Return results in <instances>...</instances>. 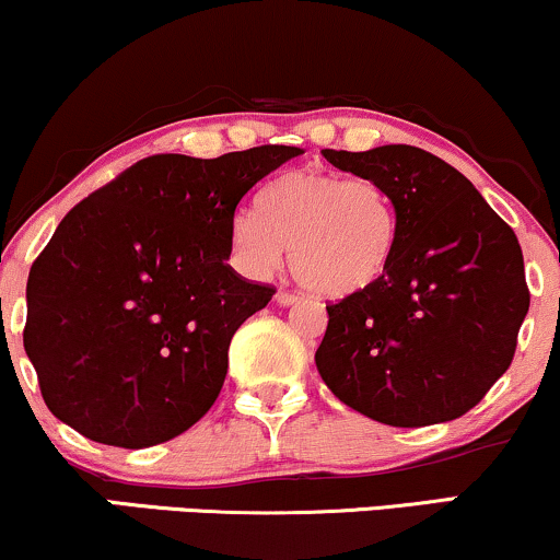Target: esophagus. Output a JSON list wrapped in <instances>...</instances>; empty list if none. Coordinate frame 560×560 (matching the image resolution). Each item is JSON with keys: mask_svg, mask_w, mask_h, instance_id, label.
<instances>
[{"mask_svg": "<svg viewBox=\"0 0 560 560\" xmlns=\"http://www.w3.org/2000/svg\"><path fill=\"white\" fill-rule=\"evenodd\" d=\"M300 300V294L292 292V289H279V292H276V302H279V305H294V302Z\"/></svg>", "mask_w": 560, "mask_h": 560, "instance_id": "obj_1", "label": "esophagus"}]
</instances>
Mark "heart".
Wrapping results in <instances>:
<instances>
[{"label":"heart","instance_id":"1","mask_svg":"<svg viewBox=\"0 0 560 560\" xmlns=\"http://www.w3.org/2000/svg\"><path fill=\"white\" fill-rule=\"evenodd\" d=\"M260 212L234 221V245L255 271H271L289 247L292 273L323 298L365 292L386 273L396 208L375 179L289 172L262 190Z\"/></svg>","mask_w":560,"mask_h":560}]
</instances>
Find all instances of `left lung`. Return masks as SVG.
Returning <instances> with one entry per match:
<instances>
[{"label": "left lung", "instance_id": "8db88e82", "mask_svg": "<svg viewBox=\"0 0 560 560\" xmlns=\"http://www.w3.org/2000/svg\"><path fill=\"white\" fill-rule=\"evenodd\" d=\"M323 156L388 192L396 245L373 287L326 305L320 378L347 407L394 428L467 415L509 370L529 310L514 229L422 148Z\"/></svg>", "mask_w": 560, "mask_h": 560}]
</instances>
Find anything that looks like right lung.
Instances as JSON below:
<instances>
[{"label": "right lung", "instance_id": "1", "mask_svg": "<svg viewBox=\"0 0 560 560\" xmlns=\"http://www.w3.org/2000/svg\"><path fill=\"white\" fill-rule=\"evenodd\" d=\"M300 153H156L59 221L31 266L23 328L54 417L96 443L145 448L213 407L234 331L276 292L226 262L234 211Z\"/></svg>", "mask_w": 560, "mask_h": 560}]
</instances>
